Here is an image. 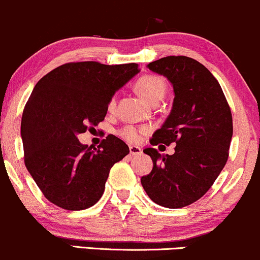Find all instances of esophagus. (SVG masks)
<instances>
[{"instance_id": "esophagus-1", "label": "esophagus", "mask_w": 260, "mask_h": 260, "mask_svg": "<svg viewBox=\"0 0 260 260\" xmlns=\"http://www.w3.org/2000/svg\"><path fill=\"white\" fill-rule=\"evenodd\" d=\"M130 150V154H133V156H140V154L142 153V150L138 146H130L129 147Z\"/></svg>"}]
</instances>
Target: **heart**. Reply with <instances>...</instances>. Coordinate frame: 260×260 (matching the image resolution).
Returning <instances> with one entry per match:
<instances>
[{"mask_svg": "<svg viewBox=\"0 0 260 260\" xmlns=\"http://www.w3.org/2000/svg\"><path fill=\"white\" fill-rule=\"evenodd\" d=\"M136 89L140 94L144 97L146 101L150 103H156L159 102L165 97L166 94V83L159 76L154 75H145L140 77L136 82ZM116 104L115 95L110 98L109 104H108V109L114 110ZM150 133V127L147 126H134V125H126V126L121 127L118 131L119 136L124 139L125 141L130 142V144H138L142 140L145 135Z\"/></svg>", "mask_w": 260, "mask_h": 260, "instance_id": "heart-1", "label": "heart"}]
</instances>
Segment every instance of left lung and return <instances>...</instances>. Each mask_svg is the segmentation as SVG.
<instances>
[{"label": "left lung", "mask_w": 260, "mask_h": 260, "mask_svg": "<svg viewBox=\"0 0 260 260\" xmlns=\"http://www.w3.org/2000/svg\"><path fill=\"white\" fill-rule=\"evenodd\" d=\"M147 67L166 76L176 94L171 114L150 142L176 147L173 154L144 150L153 168L141 184L156 204L180 209L199 200L226 165L233 134L231 109L216 78L197 60L167 56Z\"/></svg>", "instance_id": "8db88e82"}]
</instances>
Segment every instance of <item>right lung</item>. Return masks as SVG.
I'll list each match as a JSON object with an SVG mask.
<instances>
[{
    "label": "right lung",
    "mask_w": 260,
    "mask_h": 260,
    "mask_svg": "<svg viewBox=\"0 0 260 260\" xmlns=\"http://www.w3.org/2000/svg\"><path fill=\"white\" fill-rule=\"evenodd\" d=\"M139 71L138 63L81 61L38 81L23 110L20 135L25 167L50 203L76 211L101 199L110 168L129 147L108 135L92 150L77 135L104 120L110 98Z\"/></svg>",
    "instance_id": "add662e5"
}]
</instances>
